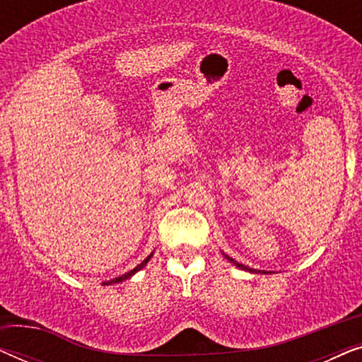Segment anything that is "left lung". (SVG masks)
Segmentation results:
<instances>
[{
	"label": "left lung",
	"mask_w": 362,
	"mask_h": 362,
	"mask_svg": "<svg viewBox=\"0 0 362 362\" xmlns=\"http://www.w3.org/2000/svg\"><path fill=\"white\" fill-rule=\"evenodd\" d=\"M226 257L227 260L229 262H232V264H234L235 267H239V269H242V270H247V272H250V274H269V272H265V270H255V269H249V267H245V265H242V264H239V262H235L234 259H232V257H229V255H226V254H222Z\"/></svg>",
	"instance_id": "1"
}]
</instances>
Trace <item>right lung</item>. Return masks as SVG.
<instances>
[{
    "mask_svg": "<svg viewBox=\"0 0 362 362\" xmlns=\"http://www.w3.org/2000/svg\"><path fill=\"white\" fill-rule=\"evenodd\" d=\"M151 255H153V254H150V255H148V257H146V259H145V260H143L140 265H136V267H135V269H133V270H130V272H127V274H125V275H122V276H117V279H113V280L103 281V285H113V284H118V281H123V280H127V279H132V276H133V275H135L138 270H141V269H143V267H145V265L148 264V260H150V259H151Z\"/></svg>",
    "mask_w": 362,
    "mask_h": 362,
    "instance_id": "add662e5",
    "label": "right lung"
}]
</instances>
